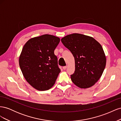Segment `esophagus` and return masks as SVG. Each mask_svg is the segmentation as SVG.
<instances>
[{
    "instance_id": "esophagus-1",
    "label": "esophagus",
    "mask_w": 121,
    "mask_h": 121,
    "mask_svg": "<svg viewBox=\"0 0 121 121\" xmlns=\"http://www.w3.org/2000/svg\"><path fill=\"white\" fill-rule=\"evenodd\" d=\"M67 66H64V67H63V69H67Z\"/></svg>"
}]
</instances>
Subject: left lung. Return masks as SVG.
Wrapping results in <instances>:
<instances>
[{"instance_id": "8db88e82", "label": "left lung", "mask_w": 121, "mask_h": 121, "mask_svg": "<svg viewBox=\"0 0 121 121\" xmlns=\"http://www.w3.org/2000/svg\"><path fill=\"white\" fill-rule=\"evenodd\" d=\"M61 41L75 58V71L71 75L72 82L81 88L94 85L101 77L106 65V57L100 44L92 37L78 33L65 36Z\"/></svg>"}]
</instances>
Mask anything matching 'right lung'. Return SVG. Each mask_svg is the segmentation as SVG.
Wrapping results in <instances>:
<instances>
[{
	"label": "right lung",
	"mask_w": 121,
	"mask_h": 121,
	"mask_svg": "<svg viewBox=\"0 0 121 121\" xmlns=\"http://www.w3.org/2000/svg\"><path fill=\"white\" fill-rule=\"evenodd\" d=\"M60 39L45 34L29 39L19 58V65L26 81L40 91L48 90L60 72L54 51Z\"/></svg>",
	"instance_id": "obj_1"
}]
</instances>
